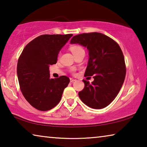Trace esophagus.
I'll return each instance as SVG.
<instances>
[{
    "label": "esophagus",
    "mask_w": 147,
    "mask_h": 147,
    "mask_svg": "<svg viewBox=\"0 0 147 147\" xmlns=\"http://www.w3.org/2000/svg\"><path fill=\"white\" fill-rule=\"evenodd\" d=\"M75 81H76L75 79L70 78V82H75Z\"/></svg>",
    "instance_id": "esophagus-1"
}]
</instances>
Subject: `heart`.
<instances>
[{"instance_id": "heart-1", "label": "heart", "mask_w": 147, "mask_h": 147, "mask_svg": "<svg viewBox=\"0 0 147 147\" xmlns=\"http://www.w3.org/2000/svg\"><path fill=\"white\" fill-rule=\"evenodd\" d=\"M82 48L78 45H73V46H71V47H70V50L71 51V52L73 53V54H74V53H75L76 52H78L79 50H82Z\"/></svg>"}]
</instances>
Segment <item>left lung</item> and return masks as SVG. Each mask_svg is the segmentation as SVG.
Returning a JSON list of instances; mask_svg holds the SVG:
<instances>
[{
  "label": "left lung",
  "mask_w": 147,
  "mask_h": 147,
  "mask_svg": "<svg viewBox=\"0 0 147 147\" xmlns=\"http://www.w3.org/2000/svg\"><path fill=\"white\" fill-rule=\"evenodd\" d=\"M70 43L87 48L89 59L84 75H94L92 83L83 80L84 88L78 92L81 101L95 109L107 107L119 93L126 73L119 45L110 37L96 32L74 36Z\"/></svg>",
  "instance_id": "left-lung-1"
}]
</instances>
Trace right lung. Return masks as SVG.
<instances>
[{
  "label": "right lung",
  "mask_w": 147,
  "mask_h": 147,
  "mask_svg": "<svg viewBox=\"0 0 147 147\" xmlns=\"http://www.w3.org/2000/svg\"><path fill=\"white\" fill-rule=\"evenodd\" d=\"M73 34H44L27 44L18 59L17 74L20 89L29 104L46 111L59 103L70 79L51 78L49 67L55 64L58 54Z\"/></svg>",
  "instance_id": "obj_1"
}]
</instances>
